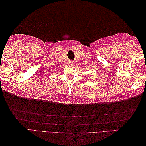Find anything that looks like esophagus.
I'll use <instances>...</instances> for the list:
<instances>
[{
	"label": "esophagus",
	"mask_w": 146,
	"mask_h": 146,
	"mask_svg": "<svg viewBox=\"0 0 146 146\" xmlns=\"http://www.w3.org/2000/svg\"><path fill=\"white\" fill-rule=\"evenodd\" d=\"M69 64H72H72H74V62L71 61L69 62Z\"/></svg>",
	"instance_id": "obj_1"
}]
</instances>
